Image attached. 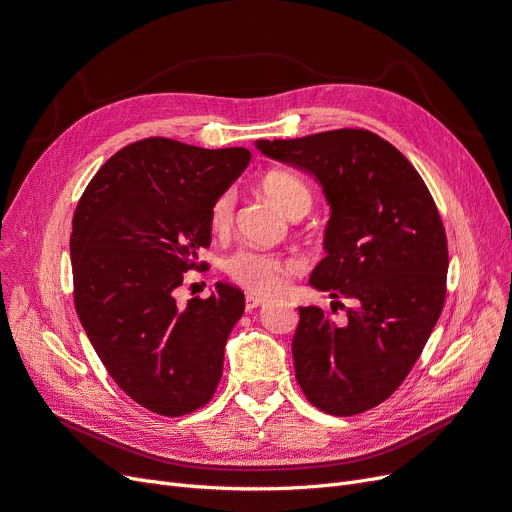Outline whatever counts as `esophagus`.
<instances>
[{
  "mask_svg": "<svg viewBox=\"0 0 512 512\" xmlns=\"http://www.w3.org/2000/svg\"><path fill=\"white\" fill-rule=\"evenodd\" d=\"M264 302H267V298L256 296V294H248V296H245V309L254 311V309H258V306H262Z\"/></svg>",
  "mask_w": 512,
  "mask_h": 512,
  "instance_id": "esophagus-1",
  "label": "esophagus"
}]
</instances>
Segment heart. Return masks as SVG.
Listing matches in <instances>:
<instances>
[{
    "mask_svg": "<svg viewBox=\"0 0 512 512\" xmlns=\"http://www.w3.org/2000/svg\"><path fill=\"white\" fill-rule=\"evenodd\" d=\"M260 189L275 206L290 218H302L313 206V191L309 182L294 172L271 170L260 178ZM235 220V193L231 189L222 191L210 206V229L218 235L229 233ZM298 262L290 256H279L271 252H260L243 248L233 252L224 271L241 285V288L256 294H271L281 288L283 275L296 271Z\"/></svg>",
    "mask_w": 512,
    "mask_h": 512,
    "instance_id": "obj_1",
    "label": "heart"
}]
</instances>
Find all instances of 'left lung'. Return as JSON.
<instances>
[{
    "label": "left lung",
    "mask_w": 512,
    "mask_h": 512,
    "mask_svg": "<svg viewBox=\"0 0 512 512\" xmlns=\"http://www.w3.org/2000/svg\"><path fill=\"white\" fill-rule=\"evenodd\" d=\"M258 149L323 185L332 218L311 285L353 300L344 323L300 306L296 380L325 414L372 410L412 372L443 309L449 256L437 203L407 157L370 130L258 140Z\"/></svg>",
    "instance_id": "8db88e82"
}]
</instances>
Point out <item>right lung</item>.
<instances>
[{"label":"right lung","mask_w":512,"mask_h":512,"mask_svg":"<svg viewBox=\"0 0 512 512\" xmlns=\"http://www.w3.org/2000/svg\"><path fill=\"white\" fill-rule=\"evenodd\" d=\"M243 147L201 149L151 136L105 161L73 214L77 317L115 384L159 416L206 405L243 292L216 285L185 309L176 290L210 248V206L248 166Z\"/></svg>","instance_id":"obj_1"}]
</instances>
